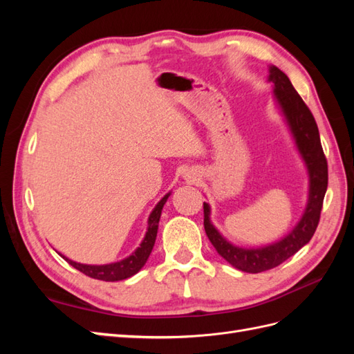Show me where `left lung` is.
I'll return each mask as SVG.
<instances>
[{
	"instance_id": "1",
	"label": "left lung",
	"mask_w": 354,
	"mask_h": 354,
	"mask_svg": "<svg viewBox=\"0 0 354 354\" xmlns=\"http://www.w3.org/2000/svg\"><path fill=\"white\" fill-rule=\"evenodd\" d=\"M269 81L274 85V97L281 106L298 151L308 169V201L301 220L291 233L272 245L250 250L234 246L221 236L209 220V205L203 202V227L208 239L224 260L246 273H260L277 267L312 239L320 220V211L328 187V162L320 145L315 116L279 68L270 66Z\"/></svg>"
}]
</instances>
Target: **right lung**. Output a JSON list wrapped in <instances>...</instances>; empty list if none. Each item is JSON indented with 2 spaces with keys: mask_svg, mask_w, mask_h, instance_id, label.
<instances>
[{
  "mask_svg": "<svg viewBox=\"0 0 354 354\" xmlns=\"http://www.w3.org/2000/svg\"><path fill=\"white\" fill-rule=\"evenodd\" d=\"M169 194H167L162 199L158 202V205L153 208V211L149 216V227L146 232V236L140 246L127 259L118 261V263H111V264H103V266H91V264H81V263H75L66 257H63L72 267L82 272L84 274H87L93 279H99V281H106V282H115V281H122L127 279V277H131L136 274L138 270L142 269L145 263L147 261L149 255H151L155 239H156V233H158V224L160 218V212H162V208L165 205V202L168 199Z\"/></svg>",
  "mask_w": 354,
  "mask_h": 354,
  "instance_id": "1",
  "label": "right lung"
}]
</instances>
